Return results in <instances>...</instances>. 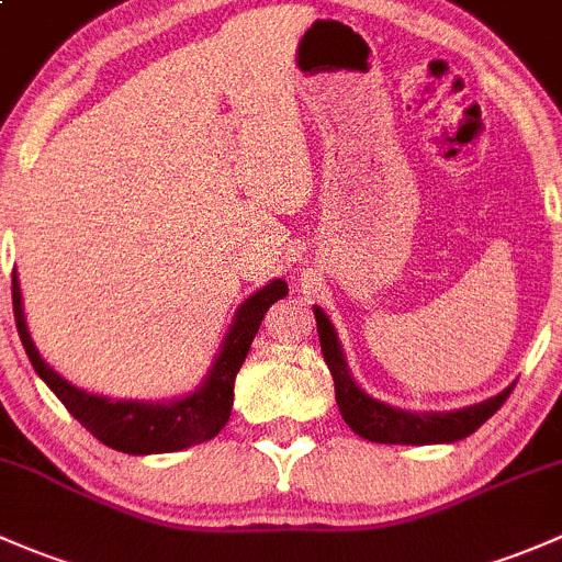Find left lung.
<instances>
[{"instance_id": "left-lung-1", "label": "left lung", "mask_w": 562, "mask_h": 562, "mask_svg": "<svg viewBox=\"0 0 562 562\" xmlns=\"http://www.w3.org/2000/svg\"><path fill=\"white\" fill-rule=\"evenodd\" d=\"M314 316L316 329H319L324 362H327L335 381V401H338L340 416H344V422L357 436L368 438V441L414 443V447L462 441L471 432H476L506 403V397L512 395L514 384L497 392L495 397L476 403V406H465L457 411H406L390 406V403L368 395L357 384L349 370V362H346L344 349H340L338 333H335L333 322L327 319V314H324L319 305H314Z\"/></svg>"}]
</instances>
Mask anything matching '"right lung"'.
<instances>
[{
	"mask_svg": "<svg viewBox=\"0 0 562 562\" xmlns=\"http://www.w3.org/2000/svg\"><path fill=\"white\" fill-rule=\"evenodd\" d=\"M289 289L283 279H273L248 294L235 311L233 324L224 335L218 355L213 357L205 379L194 392L172 401H113L108 395L75 386L65 375L56 373L48 362L40 357L32 335H29L26 316H23V297L19 273L13 270V314L19 327L21 344L26 349L29 362L37 370L40 379L48 390L65 403L69 414L105 447L124 454H161L181 452L194 443L211 441L218 436L229 419L235 397V375L246 360L251 340L259 324L276 300L286 297Z\"/></svg>",
	"mask_w": 562,
	"mask_h": 562,
	"instance_id": "right-lung-1",
	"label": "right lung"
}]
</instances>
